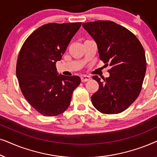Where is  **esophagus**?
Instances as JSON below:
<instances>
[{"label": "esophagus", "mask_w": 157, "mask_h": 157, "mask_svg": "<svg viewBox=\"0 0 157 157\" xmlns=\"http://www.w3.org/2000/svg\"><path fill=\"white\" fill-rule=\"evenodd\" d=\"M81 79L82 82H86V81H89L90 79H91V78H90V76H86V75H83V76L81 77Z\"/></svg>", "instance_id": "1"}]
</instances>
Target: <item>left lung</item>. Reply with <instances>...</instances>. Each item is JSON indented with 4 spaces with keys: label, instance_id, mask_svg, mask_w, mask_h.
Masks as SVG:
<instances>
[{
    "label": "left lung",
    "instance_id": "obj_1",
    "mask_svg": "<svg viewBox=\"0 0 157 157\" xmlns=\"http://www.w3.org/2000/svg\"><path fill=\"white\" fill-rule=\"evenodd\" d=\"M97 44L99 58L111 66L109 76L101 81L91 96L94 106L103 113L113 114L126 110L139 95L147 69L145 52L134 34L110 21L83 23Z\"/></svg>",
    "mask_w": 157,
    "mask_h": 157
}]
</instances>
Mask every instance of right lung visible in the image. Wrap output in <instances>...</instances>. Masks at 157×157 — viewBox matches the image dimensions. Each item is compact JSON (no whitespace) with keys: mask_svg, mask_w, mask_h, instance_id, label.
I'll list each match as a JSON object with an SVG mask.
<instances>
[{"mask_svg":"<svg viewBox=\"0 0 157 157\" xmlns=\"http://www.w3.org/2000/svg\"><path fill=\"white\" fill-rule=\"evenodd\" d=\"M81 25L80 22L45 24L21 47L16 65L19 86L27 101L42 115L53 117L64 112L80 84L79 76L59 75L56 63Z\"/></svg>","mask_w":157,"mask_h":157,"instance_id":"add662e5","label":"right lung"}]
</instances>
